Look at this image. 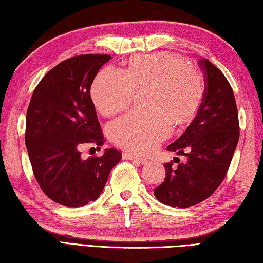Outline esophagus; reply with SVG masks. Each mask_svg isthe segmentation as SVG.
<instances>
[{
  "label": "esophagus",
  "instance_id": "1",
  "mask_svg": "<svg viewBox=\"0 0 263 263\" xmlns=\"http://www.w3.org/2000/svg\"><path fill=\"white\" fill-rule=\"evenodd\" d=\"M123 159H124V160H131V161L138 162L139 164L147 163V160L144 159V158L137 157V155H133L132 153H124V154H123Z\"/></svg>",
  "mask_w": 263,
  "mask_h": 263
}]
</instances>
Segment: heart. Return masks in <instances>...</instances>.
<instances>
[{"mask_svg":"<svg viewBox=\"0 0 263 263\" xmlns=\"http://www.w3.org/2000/svg\"><path fill=\"white\" fill-rule=\"evenodd\" d=\"M146 89L145 105L115 121L110 136L116 145L133 153H148L171 135V123L182 125L197 112L203 83L197 70L172 53L137 55L125 72L106 67L91 88L94 103L103 115L128 108L136 90Z\"/></svg>","mask_w":263,"mask_h":263,"instance_id":"1","label":"heart"}]
</instances>
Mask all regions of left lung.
Here are the masks:
<instances>
[{"label":"left lung","mask_w":263,"mask_h":263,"mask_svg":"<svg viewBox=\"0 0 263 263\" xmlns=\"http://www.w3.org/2000/svg\"><path fill=\"white\" fill-rule=\"evenodd\" d=\"M205 89L193 123L183 135L167 147L185 155L181 163L175 158L164 164L166 179L154 196L173 208H189L215 193L228 173L239 140L238 109L233 90L219 69L208 59H199ZM187 149V153L183 151Z\"/></svg>","instance_id":"left-lung-1"}]
</instances>
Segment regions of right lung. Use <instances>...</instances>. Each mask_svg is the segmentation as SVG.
Wrapping results in <instances>:
<instances>
[{"label":"right lung","mask_w":263,"mask_h":263,"mask_svg":"<svg viewBox=\"0 0 263 263\" xmlns=\"http://www.w3.org/2000/svg\"><path fill=\"white\" fill-rule=\"evenodd\" d=\"M110 59L108 54L69 58L42 79L31 97L25 132L30 162L42 190L61 205L79 208L99 198L122 159L115 148H105L100 158H81L83 146L104 142L90 87Z\"/></svg>","instance_id":"add662e5"}]
</instances>
